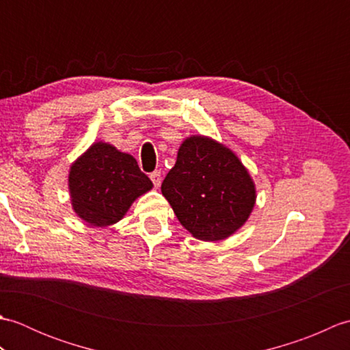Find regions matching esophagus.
Returning <instances> with one entry per match:
<instances>
[{
    "label": "esophagus",
    "mask_w": 350,
    "mask_h": 350,
    "mask_svg": "<svg viewBox=\"0 0 350 350\" xmlns=\"http://www.w3.org/2000/svg\"><path fill=\"white\" fill-rule=\"evenodd\" d=\"M150 179H152V182H153V185L156 188H159V185H161V180H162V177H161V171H153V173L150 174Z\"/></svg>",
    "instance_id": "esophagus-1"
}]
</instances>
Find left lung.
<instances>
[{
    "instance_id": "1",
    "label": "left lung",
    "mask_w": 350,
    "mask_h": 350,
    "mask_svg": "<svg viewBox=\"0 0 350 350\" xmlns=\"http://www.w3.org/2000/svg\"><path fill=\"white\" fill-rule=\"evenodd\" d=\"M161 191L180 224L204 242L234 234L257 198L256 183L237 154L204 135L183 139Z\"/></svg>"
}]
</instances>
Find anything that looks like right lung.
<instances>
[{"mask_svg": "<svg viewBox=\"0 0 350 350\" xmlns=\"http://www.w3.org/2000/svg\"><path fill=\"white\" fill-rule=\"evenodd\" d=\"M72 209L93 227L120 221L138 197L153 188L132 154L96 141L69 170Z\"/></svg>", "mask_w": 350, "mask_h": 350, "instance_id": "add662e5", "label": "right lung"}]
</instances>
